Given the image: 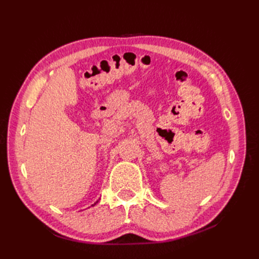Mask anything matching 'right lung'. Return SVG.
<instances>
[{
	"label": "right lung",
	"mask_w": 259,
	"mask_h": 259,
	"mask_svg": "<svg viewBox=\"0 0 259 259\" xmlns=\"http://www.w3.org/2000/svg\"><path fill=\"white\" fill-rule=\"evenodd\" d=\"M96 203H97V202H96ZM96 203H94V204H93V206H94V205H95V204H96Z\"/></svg>",
	"instance_id": "obj_1"
}]
</instances>
